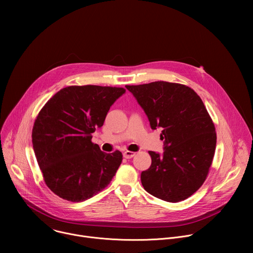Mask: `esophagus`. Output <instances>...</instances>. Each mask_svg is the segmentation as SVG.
I'll use <instances>...</instances> for the list:
<instances>
[{
	"mask_svg": "<svg viewBox=\"0 0 253 253\" xmlns=\"http://www.w3.org/2000/svg\"><path fill=\"white\" fill-rule=\"evenodd\" d=\"M123 156H124L126 159H130V158H132V157L135 156V153H134V152H131V151H125V152L123 153Z\"/></svg>",
	"mask_w": 253,
	"mask_h": 253,
	"instance_id": "esophagus-1",
	"label": "esophagus"
}]
</instances>
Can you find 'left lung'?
<instances>
[{"mask_svg":"<svg viewBox=\"0 0 253 253\" xmlns=\"http://www.w3.org/2000/svg\"><path fill=\"white\" fill-rule=\"evenodd\" d=\"M125 87L151 129H163L164 152L149 151L151 166L141 173L144 189L164 201L185 200L205 181L216 147L215 127L201 98L185 85L164 81Z\"/></svg>","mask_w":253,"mask_h":253,"instance_id":"1","label":"left lung"}]
</instances>
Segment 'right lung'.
Returning a JSON list of instances; mask_svg holds the SVG:
<instances>
[{
  "label": "right lung",
  "mask_w": 253,
  "mask_h": 253,
  "mask_svg": "<svg viewBox=\"0 0 253 253\" xmlns=\"http://www.w3.org/2000/svg\"><path fill=\"white\" fill-rule=\"evenodd\" d=\"M125 91L95 85L69 86L42 108L33 127V148L45 183L59 197L81 202L110 183L122 162V153L102 152L91 139Z\"/></svg>",
  "instance_id": "1"
}]
</instances>
